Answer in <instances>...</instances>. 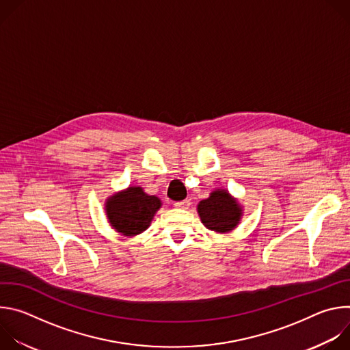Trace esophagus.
<instances>
[{"label": "esophagus", "mask_w": 350, "mask_h": 350, "mask_svg": "<svg viewBox=\"0 0 350 350\" xmlns=\"http://www.w3.org/2000/svg\"><path fill=\"white\" fill-rule=\"evenodd\" d=\"M191 205L189 199H184V201H180V202H174V206L176 208H180V209H188Z\"/></svg>", "instance_id": "obj_1"}]
</instances>
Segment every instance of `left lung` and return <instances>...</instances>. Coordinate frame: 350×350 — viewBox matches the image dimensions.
I'll use <instances>...</instances> for the list:
<instances>
[{"instance_id": "left-lung-1", "label": "left lung", "mask_w": 350, "mask_h": 350, "mask_svg": "<svg viewBox=\"0 0 350 350\" xmlns=\"http://www.w3.org/2000/svg\"><path fill=\"white\" fill-rule=\"evenodd\" d=\"M202 224L217 234L231 232L241 223L243 209L228 189L216 188L196 206Z\"/></svg>"}]
</instances>
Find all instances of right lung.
<instances>
[{"label": "right lung", "mask_w": 350, "mask_h": 350, "mask_svg": "<svg viewBox=\"0 0 350 350\" xmlns=\"http://www.w3.org/2000/svg\"><path fill=\"white\" fill-rule=\"evenodd\" d=\"M161 208V199L155 195H148L139 185H130L105 199V213L109 226L126 237L144 232L151 226Z\"/></svg>", "instance_id": "obj_1"}]
</instances>
